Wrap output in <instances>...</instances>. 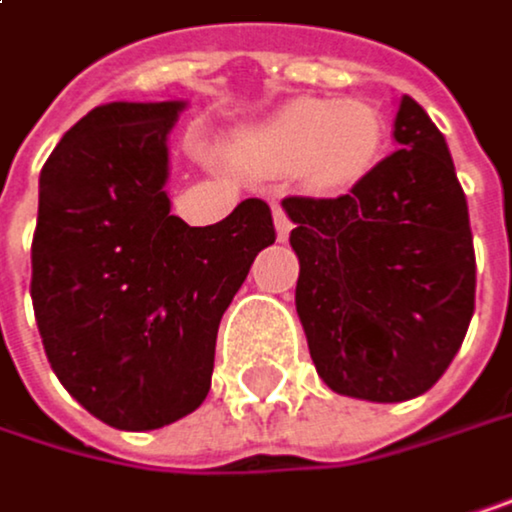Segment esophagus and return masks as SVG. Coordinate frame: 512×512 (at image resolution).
I'll use <instances>...</instances> for the list:
<instances>
[{
    "instance_id": "1",
    "label": "esophagus",
    "mask_w": 512,
    "mask_h": 512,
    "mask_svg": "<svg viewBox=\"0 0 512 512\" xmlns=\"http://www.w3.org/2000/svg\"><path fill=\"white\" fill-rule=\"evenodd\" d=\"M273 218H276V230H279V239H285V236L291 233V227H294V224H291L288 212H285V209H282L279 203L273 206Z\"/></svg>"
}]
</instances>
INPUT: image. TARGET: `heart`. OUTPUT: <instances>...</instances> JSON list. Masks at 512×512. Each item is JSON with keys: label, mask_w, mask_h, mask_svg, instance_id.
<instances>
[{"label": "heart", "mask_w": 512, "mask_h": 512, "mask_svg": "<svg viewBox=\"0 0 512 512\" xmlns=\"http://www.w3.org/2000/svg\"><path fill=\"white\" fill-rule=\"evenodd\" d=\"M385 145L379 108L361 99L303 96L233 139V157L258 175L297 172L315 191H349L364 181Z\"/></svg>", "instance_id": "1"}]
</instances>
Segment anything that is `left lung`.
<instances>
[{"label": "left lung", "instance_id": "1", "mask_svg": "<svg viewBox=\"0 0 512 512\" xmlns=\"http://www.w3.org/2000/svg\"><path fill=\"white\" fill-rule=\"evenodd\" d=\"M394 154L334 200L285 197L300 261L297 315L337 394H425L464 343L477 297L467 200L443 133L404 96Z\"/></svg>", "mask_w": 512, "mask_h": 512}]
</instances>
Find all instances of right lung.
Instances as JSON below:
<instances>
[{
	"mask_svg": "<svg viewBox=\"0 0 512 512\" xmlns=\"http://www.w3.org/2000/svg\"><path fill=\"white\" fill-rule=\"evenodd\" d=\"M185 102H108L39 178L32 309L63 388L99 422L154 431L212 385L224 309L276 242L264 200L191 227L169 215L166 136Z\"/></svg>",
	"mask_w": 512,
	"mask_h": 512,
	"instance_id": "1",
	"label": "right lung"
}]
</instances>
